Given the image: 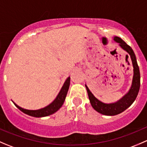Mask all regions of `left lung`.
Returning a JSON list of instances; mask_svg holds the SVG:
<instances>
[{"label": "left lung", "instance_id": "left-lung-1", "mask_svg": "<svg viewBox=\"0 0 147 147\" xmlns=\"http://www.w3.org/2000/svg\"><path fill=\"white\" fill-rule=\"evenodd\" d=\"M114 40L117 42H119L121 48L124 49L129 54L131 61H132L133 67H134V76H133L132 84H131V89L129 90V92L126 95H124L121 100L115 103L105 104L97 100L92 94L87 85H85L89 99H90V103H91L92 107L97 112H100L104 115H108V116H114V115H118V114L124 112L129 107L131 106V104L137 98L139 91V87H140V72H139V68L134 51L129 45H127L119 37H115Z\"/></svg>", "mask_w": 147, "mask_h": 147}]
</instances>
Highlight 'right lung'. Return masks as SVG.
Instances as JSON below:
<instances>
[{
	"label": "right lung",
	"instance_id": "1",
	"mask_svg": "<svg viewBox=\"0 0 147 147\" xmlns=\"http://www.w3.org/2000/svg\"><path fill=\"white\" fill-rule=\"evenodd\" d=\"M69 81H70V78L69 77V78H67V79L66 80V81H65L63 87H62L61 90H60V92H59L58 95L57 96L55 100L52 102L50 105L45 107L38 109V110H29V109H26L20 107H19L18 105H17L16 104H15V105H16L20 111L24 112L25 114H27V115H30V116L35 117H46L48 116V115H52V114L57 112V111L61 107L62 105H63V103H64L65 97H66L67 94L68 89H69Z\"/></svg>",
	"mask_w": 147,
	"mask_h": 147
}]
</instances>
